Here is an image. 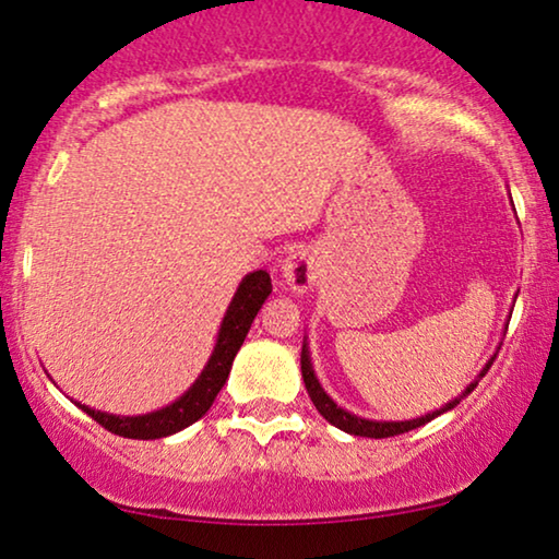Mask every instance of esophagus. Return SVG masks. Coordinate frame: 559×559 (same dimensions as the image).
<instances>
[{
	"label": "esophagus",
	"mask_w": 559,
	"mask_h": 559,
	"mask_svg": "<svg viewBox=\"0 0 559 559\" xmlns=\"http://www.w3.org/2000/svg\"><path fill=\"white\" fill-rule=\"evenodd\" d=\"M282 277H285L287 287L295 289V293H308L312 282L318 277L316 257H312L308 249H300L295 251V254H289L285 259V264H282Z\"/></svg>",
	"instance_id": "esophagus-1"
}]
</instances>
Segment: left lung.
<instances>
[{"label": "left lung", "mask_w": 559, "mask_h": 559, "mask_svg": "<svg viewBox=\"0 0 559 559\" xmlns=\"http://www.w3.org/2000/svg\"><path fill=\"white\" fill-rule=\"evenodd\" d=\"M491 364H493V358H491V361L486 364V369L480 371V377H486V371L491 369ZM300 366H302V381H305V389H308L310 400H312V404H316V409L320 412V415H323L331 425L338 427V430H343V432H350V435H361V438H377V440H381V438H394V435L409 432V430H415V427H419V425L430 423V419H435L438 415H442V412L453 409L455 404L461 402V400L448 402L445 407L438 409V412H432V415H425V417L409 419V423H373V419H361V417L350 415V412H346V409H341L338 404H335V402L331 400V396H328V394L323 392V386L318 384L316 373H312V366H310V358H308V348H305V346H302ZM476 386H478V381H473V384H471L468 389H465V394H471L473 389H476ZM465 394H463V396H465Z\"/></svg>", "instance_id": "1"}]
</instances>
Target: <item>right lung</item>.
<instances>
[{
	"label": "right lung",
	"instance_id": "obj_1",
	"mask_svg": "<svg viewBox=\"0 0 559 559\" xmlns=\"http://www.w3.org/2000/svg\"><path fill=\"white\" fill-rule=\"evenodd\" d=\"M272 293V280L264 270L251 272L243 277V282L236 289L231 305H228L224 323L218 331V343L213 348V356L209 366H205L201 377L195 379V384L180 396L178 402H173L170 407L150 412L142 417H117L106 415V412H96L88 407H81L91 419H96L104 430H109L119 438H132V440H155L167 438V435L182 430V427L193 425L195 419H201L205 412L211 409L213 400H216L221 386L226 384L228 371L236 354H239L243 338H247L251 323H254L257 312L262 310V305Z\"/></svg>",
	"mask_w": 559,
	"mask_h": 559
}]
</instances>
